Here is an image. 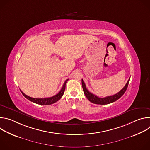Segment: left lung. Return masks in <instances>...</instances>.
<instances>
[{"label": "left lung", "instance_id": "8db88e82", "mask_svg": "<svg viewBox=\"0 0 150 150\" xmlns=\"http://www.w3.org/2000/svg\"><path fill=\"white\" fill-rule=\"evenodd\" d=\"M129 80H130V78L128 79L127 83L125 85V87L119 92H118L117 93L113 96H108L104 98L98 97V96L90 93L86 88V85H85L82 79V88L84 92V94L87 97V98L90 101H91L94 104H108L117 100L119 98H120L124 94V93H125L127 88Z\"/></svg>", "mask_w": 150, "mask_h": 150}]
</instances>
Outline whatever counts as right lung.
<instances>
[{
  "label": "right lung",
  "mask_w": 150,
  "mask_h": 150,
  "mask_svg": "<svg viewBox=\"0 0 150 150\" xmlns=\"http://www.w3.org/2000/svg\"><path fill=\"white\" fill-rule=\"evenodd\" d=\"M68 81V79H67L65 82L63 83V87L62 88V89L60 90V91L55 96L51 97H48V98H33L31 97L30 96H28L27 95L25 94L22 91L20 90L21 92L22 93V94H23V96L27 98L28 100L35 103L36 104H40V105H50L52 104H53L54 103H56V101H57L58 100H59L61 97H62V96L63 95L64 92H65V86H66V83Z\"/></svg>",
  "instance_id": "1"
}]
</instances>
